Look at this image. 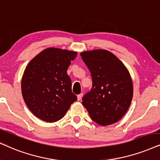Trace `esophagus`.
Masks as SVG:
<instances>
[{
  "instance_id": "1",
  "label": "esophagus",
  "mask_w": 160,
  "mask_h": 160,
  "mask_svg": "<svg viewBox=\"0 0 160 160\" xmlns=\"http://www.w3.org/2000/svg\"><path fill=\"white\" fill-rule=\"evenodd\" d=\"M82 94H78V100H80L82 99Z\"/></svg>"
}]
</instances>
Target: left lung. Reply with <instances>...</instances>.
Here are the masks:
<instances>
[{"mask_svg":"<svg viewBox=\"0 0 160 160\" xmlns=\"http://www.w3.org/2000/svg\"><path fill=\"white\" fill-rule=\"evenodd\" d=\"M80 56L92 77V88L82 104L100 125L118 122L131 106L133 82L130 73L114 54L105 49L84 51Z\"/></svg>","mask_w":160,"mask_h":160,"instance_id":"1","label":"left lung"}]
</instances>
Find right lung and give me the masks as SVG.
<instances>
[{"mask_svg":"<svg viewBox=\"0 0 160 160\" xmlns=\"http://www.w3.org/2000/svg\"><path fill=\"white\" fill-rule=\"evenodd\" d=\"M78 52L58 48L40 52L26 66L21 80L23 100L40 120L54 122L64 117L77 100L67 74Z\"/></svg>","mask_w":160,"mask_h":160,"instance_id":"add662e5","label":"right lung"}]
</instances>
